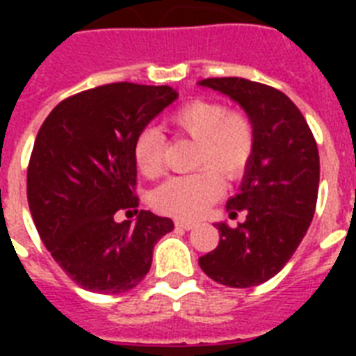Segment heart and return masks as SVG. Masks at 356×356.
<instances>
[{
  "mask_svg": "<svg viewBox=\"0 0 356 356\" xmlns=\"http://www.w3.org/2000/svg\"><path fill=\"white\" fill-rule=\"evenodd\" d=\"M209 156H211L212 168H218V170H236L238 166H242L245 156H248V144L245 140L236 136V134H229V136H218L211 142V147H209ZM200 203L197 201H192L188 205L184 207V211L192 212L194 209H197Z\"/></svg>",
  "mask_w": 356,
  "mask_h": 356,
  "instance_id": "heart-1",
  "label": "heart"
}]
</instances>
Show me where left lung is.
<instances>
[{"label": "left lung", "mask_w": 356, "mask_h": 356, "mask_svg": "<svg viewBox=\"0 0 356 356\" xmlns=\"http://www.w3.org/2000/svg\"><path fill=\"white\" fill-rule=\"evenodd\" d=\"M175 97L170 86H96L58 103L36 134L27 166L31 216L53 259L88 292L136 286L155 243L173 229L170 218L138 209L134 151L145 125Z\"/></svg>", "instance_id": "1"}]
</instances>
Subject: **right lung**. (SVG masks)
I'll return each mask as SVG.
<instances>
[{
  "label": "right lung",
  "instance_id": "1",
  "mask_svg": "<svg viewBox=\"0 0 356 356\" xmlns=\"http://www.w3.org/2000/svg\"><path fill=\"white\" fill-rule=\"evenodd\" d=\"M200 85L236 102L253 127L240 194L227 201L229 218L216 223L218 248L200 266L225 286H257L284 268L312 222L320 183L316 140L299 108L271 86L242 77Z\"/></svg>",
  "mask_w": 356,
  "mask_h": 356
}]
</instances>
